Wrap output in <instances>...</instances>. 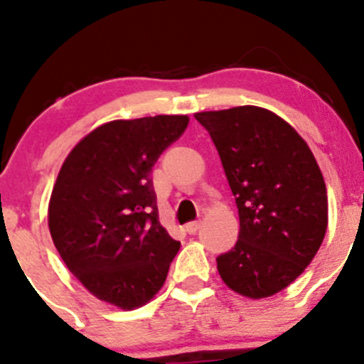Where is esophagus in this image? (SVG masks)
I'll list each match as a JSON object with an SVG mask.
<instances>
[{
    "mask_svg": "<svg viewBox=\"0 0 364 364\" xmlns=\"http://www.w3.org/2000/svg\"><path fill=\"white\" fill-rule=\"evenodd\" d=\"M199 222L198 220H194V222H189V224H186V232H189V234H194L196 232V230L199 229Z\"/></svg>",
    "mask_w": 364,
    "mask_h": 364,
    "instance_id": "obj_1",
    "label": "esophagus"
}]
</instances>
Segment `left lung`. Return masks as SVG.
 <instances>
[{
  "instance_id": "obj_1",
  "label": "left lung",
  "mask_w": 364,
  "mask_h": 364,
  "mask_svg": "<svg viewBox=\"0 0 364 364\" xmlns=\"http://www.w3.org/2000/svg\"><path fill=\"white\" fill-rule=\"evenodd\" d=\"M212 136L236 198L240 237L217 259L232 291L259 300L290 287L321 246L328 196L307 142L257 105L194 114Z\"/></svg>"
}]
</instances>
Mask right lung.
<instances>
[{"label":"right lung","instance_id":"add662e5","mask_svg":"<svg viewBox=\"0 0 364 364\" xmlns=\"http://www.w3.org/2000/svg\"><path fill=\"white\" fill-rule=\"evenodd\" d=\"M187 124L183 114L100 124L53 183L48 228L58 255L93 296L123 311L154 299L181 248L158 220L151 171Z\"/></svg>","mask_w":364,"mask_h":364}]
</instances>
